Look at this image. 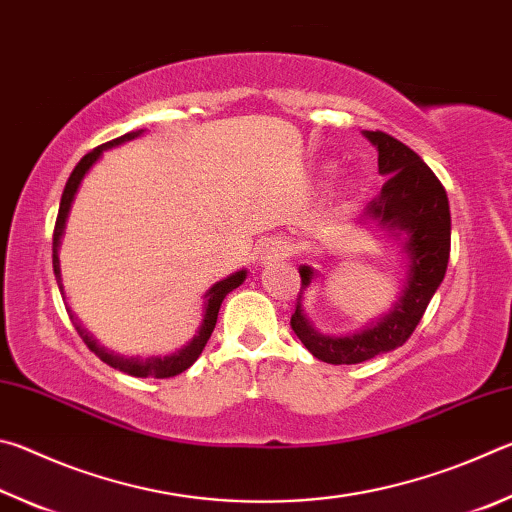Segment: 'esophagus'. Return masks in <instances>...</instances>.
<instances>
[{
  "mask_svg": "<svg viewBox=\"0 0 512 512\" xmlns=\"http://www.w3.org/2000/svg\"><path fill=\"white\" fill-rule=\"evenodd\" d=\"M289 248H287V241L282 239H266L262 248H259V262L262 264H273L277 259L287 257Z\"/></svg>",
  "mask_w": 512,
  "mask_h": 512,
  "instance_id": "esophagus-1",
  "label": "esophagus"
}]
</instances>
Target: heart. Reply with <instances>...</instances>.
<instances>
[{
	"instance_id": "1",
	"label": "heart",
	"mask_w": 512,
	"mask_h": 512,
	"mask_svg": "<svg viewBox=\"0 0 512 512\" xmlns=\"http://www.w3.org/2000/svg\"><path fill=\"white\" fill-rule=\"evenodd\" d=\"M350 194H352V185H343L341 189H339V194H336V201L339 203H345L350 198Z\"/></svg>"
}]
</instances>
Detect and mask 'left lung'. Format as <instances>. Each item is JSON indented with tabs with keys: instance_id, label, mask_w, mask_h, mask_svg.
Segmentation results:
<instances>
[{
	"instance_id": "obj_1",
	"label": "left lung",
	"mask_w": 512,
	"mask_h": 512,
	"mask_svg": "<svg viewBox=\"0 0 512 512\" xmlns=\"http://www.w3.org/2000/svg\"><path fill=\"white\" fill-rule=\"evenodd\" d=\"M363 137L377 149L379 173L386 183L368 203L361 225L377 223L400 241L406 257V275L400 296L388 314L357 332L332 336L318 332L302 309V293L314 284L318 271L309 264L298 268L302 287L296 314L291 316V329L316 359L334 366L368 361L409 341L433 293L443 282L452 244L447 192L420 155L381 131H363Z\"/></svg>"
}]
</instances>
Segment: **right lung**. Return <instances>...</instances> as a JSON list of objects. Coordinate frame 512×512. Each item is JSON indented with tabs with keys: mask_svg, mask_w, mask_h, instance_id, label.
Instances as JSON below:
<instances>
[{
	"mask_svg": "<svg viewBox=\"0 0 512 512\" xmlns=\"http://www.w3.org/2000/svg\"><path fill=\"white\" fill-rule=\"evenodd\" d=\"M142 133L144 131H131V133L117 137V140L97 146V149L90 151L88 155H83L81 162L74 167L72 176H69L67 185H65V192H63V196H60L58 219H56V228H54V275H56V282H58L60 291H63V277H60V257H58V253H60V244H63L69 210H72V203L76 198V192H79V187L83 183L85 173H88L94 167V162L101 158L103 151H108V149H112V146H119L124 142H131V140H135V137H140ZM244 280H246V268H241V271L228 275L225 280L212 284V287L207 289V293L203 296L205 298V302H203V320H201V327H198L196 336L187 345H183L180 350L171 352V354H164V357H124V354L112 352V350L103 348V345L97 343V339H94L88 329H85L79 323V318H76V314L69 307H67V314H69V318H72L76 332L81 334V339L85 341V345H88V348L94 354H97V357L103 363H108L110 368L121 370V372H126V375H133V377L167 379V377H176V375H180V372H185L198 357H201L205 343L210 341V336L214 332L216 316H219L223 298L228 296L230 291H235L239 284H244ZM63 296H65V291H63Z\"/></svg>",
	"mask_w": 512,
	"mask_h": 512,
	"instance_id": "1",
	"label": "right lung"
}]
</instances>
